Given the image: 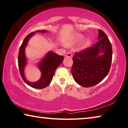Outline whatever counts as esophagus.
Returning a JSON list of instances; mask_svg holds the SVG:
<instances>
[{
  "label": "esophagus",
  "instance_id": "34e87169",
  "mask_svg": "<svg viewBox=\"0 0 128 128\" xmlns=\"http://www.w3.org/2000/svg\"><path fill=\"white\" fill-rule=\"evenodd\" d=\"M65 56H66V57H69V58H71V57H72V53H68L66 54V55Z\"/></svg>",
  "mask_w": 128,
  "mask_h": 128
}]
</instances>
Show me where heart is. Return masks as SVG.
<instances>
[{"label":"heart","instance_id":"obj_1","mask_svg":"<svg viewBox=\"0 0 128 128\" xmlns=\"http://www.w3.org/2000/svg\"><path fill=\"white\" fill-rule=\"evenodd\" d=\"M83 38L84 36L82 34H76L74 37H73L72 39V40L69 41L68 42L67 44H68V45L69 46H72L75 45L76 43L81 41L83 39ZM90 44H91V41H90V40H87L84 42V43L83 44L82 46V49H86V48L88 47Z\"/></svg>","mask_w":128,"mask_h":128}]
</instances>
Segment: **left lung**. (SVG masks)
I'll return each mask as SVG.
<instances>
[{
	"label": "left lung",
	"mask_w": 128,
	"mask_h": 128,
	"mask_svg": "<svg viewBox=\"0 0 128 128\" xmlns=\"http://www.w3.org/2000/svg\"><path fill=\"white\" fill-rule=\"evenodd\" d=\"M98 40L94 45L76 52L72 58V75L75 81L83 87L97 84L110 72L112 60L111 44L101 29L99 30ZM100 52L104 54L100 56Z\"/></svg>",
	"instance_id": "8db88e82"
}]
</instances>
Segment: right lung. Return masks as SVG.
<instances>
[{
  "instance_id": "1",
  "label": "right lung",
  "mask_w": 128,
  "mask_h": 128,
  "mask_svg": "<svg viewBox=\"0 0 128 128\" xmlns=\"http://www.w3.org/2000/svg\"><path fill=\"white\" fill-rule=\"evenodd\" d=\"M37 32H45V30H37ZM34 32L29 33L26 37L20 46L18 55V65L19 68L20 75L23 80L29 86L34 88L40 89L46 87L53 79L54 72L56 68L59 66L63 61L64 56L58 55L57 54L50 52L45 57L39 64V68L41 72V76L40 80L36 82H29L26 80L24 76V70L26 65V57L25 56V48L28 40L32 36L35 34Z\"/></svg>"
}]
</instances>
